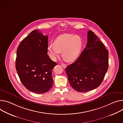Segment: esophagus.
<instances>
[{"mask_svg":"<svg viewBox=\"0 0 123 123\" xmlns=\"http://www.w3.org/2000/svg\"><path fill=\"white\" fill-rule=\"evenodd\" d=\"M61 65L62 66V67H63L64 68H66V67H67V65H66V64H65V63H62V64H61Z\"/></svg>","mask_w":123,"mask_h":123,"instance_id":"34e87169","label":"esophagus"}]
</instances>
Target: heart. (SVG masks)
Listing matches in <instances>:
<instances>
[{
	"mask_svg": "<svg viewBox=\"0 0 123 123\" xmlns=\"http://www.w3.org/2000/svg\"><path fill=\"white\" fill-rule=\"evenodd\" d=\"M83 46L81 38L73 34L65 33L55 38L53 44L48 47V53L53 61L62 51V56L69 62H72L78 58Z\"/></svg>",
	"mask_w": 123,
	"mask_h": 123,
	"instance_id": "b5f03b06",
	"label": "heart"
}]
</instances>
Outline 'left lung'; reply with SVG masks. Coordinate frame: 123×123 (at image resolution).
<instances>
[{
    "instance_id": "1",
    "label": "left lung",
    "mask_w": 123,
    "mask_h": 123,
    "mask_svg": "<svg viewBox=\"0 0 123 123\" xmlns=\"http://www.w3.org/2000/svg\"><path fill=\"white\" fill-rule=\"evenodd\" d=\"M108 68V51L91 30L79 57L66 68L70 85L80 92L91 91L102 83Z\"/></svg>"
}]
</instances>
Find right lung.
Segmentation results:
<instances>
[{
	"mask_svg": "<svg viewBox=\"0 0 123 123\" xmlns=\"http://www.w3.org/2000/svg\"><path fill=\"white\" fill-rule=\"evenodd\" d=\"M48 37L32 31L21 42L17 51L16 68L19 79L28 90L47 92L53 84L52 71L56 63L47 54Z\"/></svg>",
	"mask_w": 123,
	"mask_h": 123,
	"instance_id": "obj_1",
	"label": "right lung"
}]
</instances>
